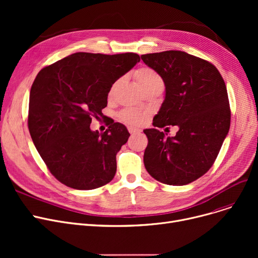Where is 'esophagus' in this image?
Here are the masks:
<instances>
[{"mask_svg": "<svg viewBox=\"0 0 258 258\" xmlns=\"http://www.w3.org/2000/svg\"><path fill=\"white\" fill-rule=\"evenodd\" d=\"M128 132H130L132 135H135V134L141 133V130L138 128V127H135V126H128Z\"/></svg>", "mask_w": 258, "mask_h": 258, "instance_id": "esophagus-1", "label": "esophagus"}]
</instances>
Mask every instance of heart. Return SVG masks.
I'll return each mask as SVG.
<instances>
[{
    "mask_svg": "<svg viewBox=\"0 0 258 258\" xmlns=\"http://www.w3.org/2000/svg\"><path fill=\"white\" fill-rule=\"evenodd\" d=\"M135 78H136L137 84L141 89L155 84H163L160 75L156 71L151 69V68L146 67L141 68V69H139L135 73ZM119 117L122 121L125 122V123L136 125L141 123L143 121L145 113L140 110H137V108H126V110L120 113Z\"/></svg>",
    "mask_w": 258,
    "mask_h": 258,
    "instance_id": "heart-1",
    "label": "heart"
}]
</instances>
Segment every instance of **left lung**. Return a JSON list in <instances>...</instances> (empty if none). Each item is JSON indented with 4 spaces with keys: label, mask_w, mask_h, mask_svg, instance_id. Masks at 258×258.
Wrapping results in <instances>:
<instances>
[{
    "label": "left lung",
    "mask_w": 258,
    "mask_h": 258,
    "mask_svg": "<svg viewBox=\"0 0 258 258\" xmlns=\"http://www.w3.org/2000/svg\"><path fill=\"white\" fill-rule=\"evenodd\" d=\"M141 59L165 85L156 128L143 131L148 139L144 166L161 183L189 184L210 169L228 135L231 112L225 81L212 63L183 51L144 54ZM166 125L179 127L174 138L156 128Z\"/></svg>",
    "instance_id": "left-lung-1"
}]
</instances>
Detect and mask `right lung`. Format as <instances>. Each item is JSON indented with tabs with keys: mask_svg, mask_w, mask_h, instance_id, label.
Segmentation results:
<instances>
[{
	"mask_svg": "<svg viewBox=\"0 0 258 258\" xmlns=\"http://www.w3.org/2000/svg\"><path fill=\"white\" fill-rule=\"evenodd\" d=\"M140 61L136 53L106 55L77 52L40 70L29 98L28 128L36 150L60 183L91 190L111 182L116 155L127 128L114 120L102 133L91 131L113 84Z\"/></svg>",
	"mask_w": 258,
	"mask_h": 258,
	"instance_id": "obj_1",
	"label": "right lung"
}]
</instances>
